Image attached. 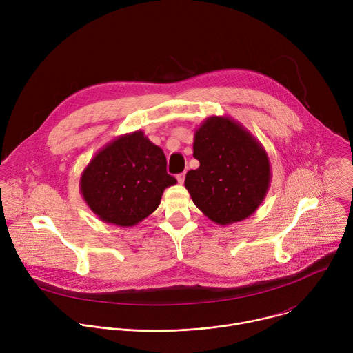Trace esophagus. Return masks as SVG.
Returning <instances> with one entry per match:
<instances>
[{
  "label": "esophagus",
  "instance_id": "esophagus-1",
  "mask_svg": "<svg viewBox=\"0 0 353 353\" xmlns=\"http://www.w3.org/2000/svg\"><path fill=\"white\" fill-rule=\"evenodd\" d=\"M184 179H185V173H180V174H177V181H179L180 184H183V183H184Z\"/></svg>",
  "mask_w": 353,
  "mask_h": 353
}]
</instances>
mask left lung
I'll list each match as a JSON object with an SVG mask.
<instances>
[{"mask_svg":"<svg viewBox=\"0 0 353 353\" xmlns=\"http://www.w3.org/2000/svg\"><path fill=\"white\" fill-rule=\"evenodd\" d=\"M199 168L185 174L184 185L196 208L218 225L253 215L271 183V165L264 146L240 123L212 116L194 134Z\"/></svg>","mask_w":353,"mask_h":353,"instance_id":"left-lung-1","label":"left lung"}]
</instances>
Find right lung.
<instances>
[{
    "mask_svg": "<svg viewBox=\"0 0 353 353\" xmlns=\"http://www.w3.org/2000/svg\"><path fill=\"white\" fill-rule=\"evenodd\" d=\"M176 183L166 172L162 148L138 130L100 149L83 169L79 188L100 221L131 228L152 214L165 188Z\"/></svg>",
    "mask_w": 353,
    "mask_h": 353,
    "instance_id": "obj_1",
    "label": "right lung"
}]
</instances>
